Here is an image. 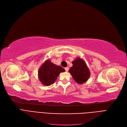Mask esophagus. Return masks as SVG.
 I'll use <instances>...</instances> for the list:
<instances>
[{
	"label": "esophagus",
	"mask_w": 127,
	"mask_h": 127,
	"mask_svg": "<svg viewBox=\"0 0 127 127\" xmlns=\"http://www.w3.org/2000/svg\"><path fill=\"white\" fill-rule=\"evenodd\" d=\"M64 69H65V70L66 71H68V70H69V68L68 67H65V68H64Z\"/></svg>",
	"instance_id": "1"
}]
</instances>
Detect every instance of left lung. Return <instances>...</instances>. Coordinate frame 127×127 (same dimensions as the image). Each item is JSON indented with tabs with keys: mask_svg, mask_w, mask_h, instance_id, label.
<instances>
[{
	"mask_svg": "<svg viewBox=\"0 0 127 127\" xmlns=\"http://www.w3.org/2000/svg\"><path fill=\"white\" fill-rule=\"evenodd\" d=\"M72 66L69 70L73 79L79 84H82L89 78V69L84 60L78 57L72 62Z\"/></svg>",
	"mask_w": 127,
	"mask_h": 127,
	"instance_id": "1",
	"label": "left lung"
}]
</instances>
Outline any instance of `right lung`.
<instances>
[{
    "mask_svg": "<svg viewBox=\"0 0 127 127\" xmlns=\"http://www.w3.org/2000/svg\"><path fill=\"white\" fill-rule=\"evenodd\" d=\"M64 71L63 67L52 63L48 59L39 69V79L44 86H50L55 82L59 74Z\"/></svg>",
    "mask_w": 127,
    "mask_h": 127,
    "instance_id": "right-lung-1",
    "label": "right lung"
}]
</instances>
